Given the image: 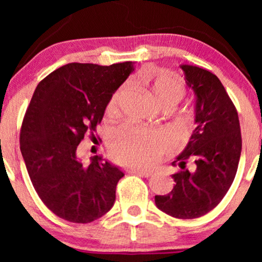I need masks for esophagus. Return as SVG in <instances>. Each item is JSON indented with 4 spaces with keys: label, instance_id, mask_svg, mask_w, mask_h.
I'll use <instances>...</instances> for the list:
<instances>
[{
    "label": "esophagus",
    "instance_id": "esophagus-1",
    "mask_svg": "<svg viewBox=\"0 0 262 262\" xmlns=\"http://www.w3.org/2000/svg\"><path fill=\"white\" fill-rule=\"evenodd\" d=\"M127 171H128V173H134V174L141 175V177H144V178H149V177H151V174H152V171H150V170L136 169V168H130V169H128Z\"/></svg>",
    "mask_w": 262,
    "mask_h": 262
}]
</instances>
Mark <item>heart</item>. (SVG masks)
I'll list each match as a JSON object with an SVG mask.
<instances>
[{"instance_id":"1","label":"heart","mask_w":262,"mask_h":262,"mask_svg":"<svg viewBox=\"0 0 262 262\" xmlns=\"http://www.w3.org/2000/svg\"><path fill=\"white\" fill-rule=\"evenodd\" d=\"M124 88L117 89L106 105V113L114 116L119 111L120 96ZM154 98L161 106H175L182 100L186 89L182 82L173 75H159L150 84ZM174 144L168 132L141 125L124 124L110 134L107 145L114 159L131 167H150L161 159Z\"/></svg>"}]
</instances>
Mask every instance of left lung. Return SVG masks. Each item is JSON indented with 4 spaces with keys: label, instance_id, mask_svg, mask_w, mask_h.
I'll use <instances>...</instances> for the list:
<instances>
[{
    "label": "left lung",
    "instance_id": "8db88e82",
    "mask_svg": "<svg viewBox=\"0 0 262 262\" xmlns=\"http://www.w3.org/2000/svg\"><path fill=\"white\" fill-rule=\"evenodd\" d=\"M186 83L195 93L196 127L173 166L174 188L155 195L156 206L171 217L193 220L213 210L224 198L237 171L242 149L237 110L216 75L181 66ZM188 160L193 170L185 169Z\"/></svg>",
    "mask_w": 262,
    "mask_h": 262
}]
</instances>
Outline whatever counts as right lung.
Returning <instances> with one entry per match:
<instances>
[{"mask_svg":"<svg viewBox=\"0 0 262 262\" xmlns=\"http://www.w3.org/2000/svg\"><path fill=\"white\" fill-rule=\"evenodd\" d=\"M132 70L131 62L69 63L35 88L21 125L20 150L39 198L62 220L91 223L113 206L124 173L98 155L85 166L76 149L87 134L95 138L111 95Z\"/></svg>","mask_w":262,"mask_h":262,"instance_id":"obj_1","label":"right lung"}]
</instances>
